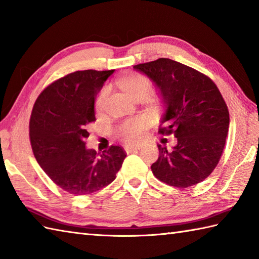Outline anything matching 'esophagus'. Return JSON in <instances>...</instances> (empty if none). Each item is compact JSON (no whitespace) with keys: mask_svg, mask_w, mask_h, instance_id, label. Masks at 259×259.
Wrapping results in <instances>:
<instances>
[{"mask_svg":"<svg viewBox=\"0 0 259 259\" xmlns=\"http://www.w3.org/2000/svg\"><path fill=\"white\" fill-rule=\"evenodd\" d=\"M140 148H141L140 146H125L124 150L126 151V153H129V152L135 151V150H139Z\"/></svg>","mask_w":259,"mask_h":259,"instance_id":"obj_1","label":"esophagus"}]
</instances>
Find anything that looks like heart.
Wrapping results in <instances>:
<instances>
[{"mask_svg": "<svg viewBox=\"0 0 259 259\" xmlns=\"http://www.w3.org/2000/svg\"><path fill=\"white\" fill-rule=\"evenodd\" d=\"M119 84L122 89L129 95L131 98H138L140 96H145L150 88L149 81L146 78L138 74H126L119 80ZM108 95V88L103 87L98 93V96L95 100V108L96 110H100L106 98ZM148 119L146 117H135L131 119H126L118 124L115 128V137L121 141L125 142L129 145H137L139 144L142 139L145 138L146 130L148 128Z\"/></svg>", "mask_w": 259, "mask_h": 259, "instance_id": "obj_1", "label": "heart"}]
</instances>
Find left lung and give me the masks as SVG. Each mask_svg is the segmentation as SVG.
Here are the masks:
<instances>
[{
  "label": "left lung",
  "instance_id": "left-lung-1",
  "mask_svg": "<svg viewBox=\"0 0 259 259\" xmlns=\"http://www.w3.org/2000/svg\"><path fill=\"white\" fill-rule=\"evenodd\" d=\"M134 68L155 82L167 106L158 133L177 138L172 150L158 145L152 174L177 188L201 183L216 168L226 144L229 112L221 91L208 75L171 59Z\"/></svg>",
  "mask_w": 259,
  "mask_h": 259
}]
</instances>
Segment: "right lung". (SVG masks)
<instances>
[{
	"mask_svg": "<svg viewBox=\"0 0 259 259\" xmlns=\"http://www.w3.org/2000/svg\"><path fill=\"white\" fill-rule=\"evenodd\" d=\"M113 70L75 71L43 90L33 106V155L54 184L69 194L89 195L111 184L126 156L121 146L102 153L87 149L88 125L95 122V99Z\"/></svg>",
	"mask_w": 259,
	"mask_h": 259,
	"instance_id": "add662e5",
	"label": "right lung"
}]
</instances>
